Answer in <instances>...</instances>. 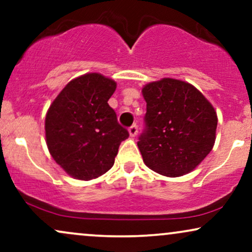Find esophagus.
I'll return each instance as SVG.
<instances>
[{
  "mask_svg": "<svg viewBox=\"0 0 252 252\" xmlns=\"http://www.w3.org/2000/svg\"><path fill=\"white\" fill-rule=\"evenodd\" d=\"M128 132H129V135H131V137H135V135H137V133H138V126L135 125V124H134V125H132L128 128Z\"/></svg>",
  "mask_w": 252,
  "mask_h": 252,
  "instance_id": "obj_1",
  "label": "esophagus"
}]
</instances>
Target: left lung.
I'll use <instances>...</instances> for the list:
<instances>
[{
	"label": "left lung",
	"instance_id": "obj_1",
	"mask_svg": "<svg viewBox=\"0 0 252 252\" xmlns=\"http://www.w3.org/2000/svg\"><path fill=\"white\" fill-rule=\"evenodd\" d=\"M145 128L138 147L146 166L166 177L194 170L212 150L217 114L194 86L164 78L143 88Z\"/></svg>",
	"mask_w": 252,
	"mask_h": 252
}]
</instances>
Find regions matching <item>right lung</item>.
Instances as JSON below:
<instances>
[{
  "instance_id": "add662e5",
  "label": "right lung",
  "mask_w": 252,
  "mask_h": 252,
  "mask_svg": "<svg viewBox=\"0 0 252 252\" xmlns=\"http://www.w3.org/2000/svg\"><path fill=\"white\" fill-rule=\"evenodd\" d=\"M117 82L88 73L68 82L47 112L46 141L53 159L73 178L91 180L113 166L128 131L108 105Z\"/></svg>"
}]
</instances>
